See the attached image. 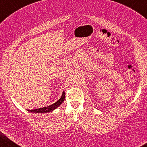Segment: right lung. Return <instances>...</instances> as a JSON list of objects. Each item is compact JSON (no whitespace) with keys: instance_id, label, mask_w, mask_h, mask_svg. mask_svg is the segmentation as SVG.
I'll return each mask as SVG.
<instances>
[{"instance_id":"obj_1","label":"right lung","mask_w":147,"mask_h":147,"mask_svg":"<svg viewBox=\"0 0 147 147\" xmlns=\"http://www.w3.org/2000/svg\"><path fill=\"white\" fill-rule=\"evenodd\" d=\"M64 98H65V93H64V92H63L61 98L58 100L57 102L54 103V104H52L51 105H49V106H48V107H45L43 108L33 109V110H28V111L31 112H33V113H35H35H47V112L54 111V109L58 107L59 106L64 102Z\"/></svg>"}]
</instances>
